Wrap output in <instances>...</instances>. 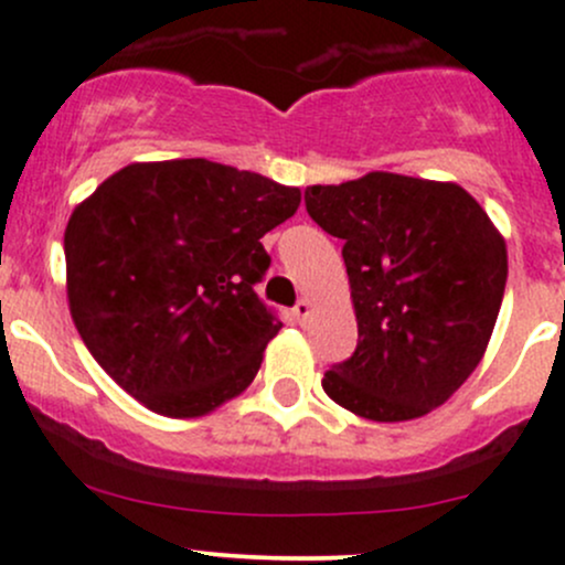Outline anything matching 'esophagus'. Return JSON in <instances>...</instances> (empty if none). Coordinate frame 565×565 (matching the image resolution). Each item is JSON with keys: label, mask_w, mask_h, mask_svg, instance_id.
<instances>
[{"label": "esophagus", "mask_w": 565, "mask_h": 565, "mask_svg": "<svg viewBox=\"0 0 565 565\" xmlns=\"http://www.w3.org/2000/svg\"><path fill=\"white\" fill-rule=\"evenodd\" d=\"M310 312H312V305H310V299H299V301H296V307H294V316H296V321H299V323H305L307 318H310Z\"/></svg>", "instance_id": "1"}]
</instances>
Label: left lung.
Segmentation results:
<instances>
[{"instance_id":"1","label":"left lung","mask_w":565,"mask_h":565,"mask_svg":"<svg viewBox=\"0 0 565 565\" xmlns=\"http://www.w3.org/2000/svg\"><path fill=\"white\" fill-rule=\"evenodd\" d=\"M310 217L345 242L359 345L323 392L370 422L440 408L479 367L503 301L505 239L457 182L372 171L305 190Z\"/></svg>"}]
</instances>
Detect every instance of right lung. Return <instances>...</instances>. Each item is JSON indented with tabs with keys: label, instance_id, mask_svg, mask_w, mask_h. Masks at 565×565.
<instances>
[{
	"label": "right lung",
	"instance_id": "1",
	"mask_svg": "<svg viewBox=\"0 0 565 565\" xmlns=\"http://www.w3.org/2000/svg\"><path fill=\"white\" fill-rule=\"evenodd\" d=\"M299 188L212 160L130 162L70 214L67 305L95 362L143 408L198 418L239 397L282 323L253 285Z\"/></svg>",
	"mask_w": 565,
	"mask_h": 565
}]
</instances>
